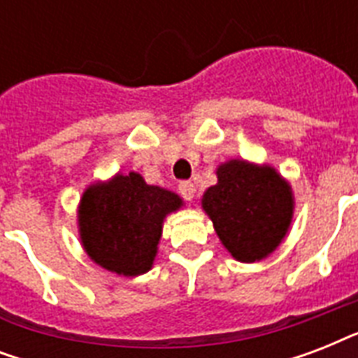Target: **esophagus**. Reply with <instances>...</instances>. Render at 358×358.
I'll return each mask as SVG.
<instances>
[{"label": "esophagus", "instance_id": "1", "mask_svg": "<svg viewBox=\"0 0 358 358\" xmlns=\"http://www.w3.org/2000/svg\"><path fill=\"white\" fill-rule=\"evenodd\" d=\"M178 191H180V195L184 196L185 201H191L193 196H195V184L193 182H180L178 185Z\"/></svg>", "mask_w": 358, "mask_h": 358}]
</instances>
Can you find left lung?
<instances>
[{"label":"left lung","mask_w":358,"mask_h":358,"mask_svg":"<svg viewBox=\"0 0 358 358\" xmlns=\"http://www.w3.org/2000/svg\"><path fill=\"white\" fill-rule=\"evenodd\" d=\"M202 208L229 252L239 262L271 255L288 232L294 213L289 185L271 167L232 159L217 171V184Z\"/></svg>","instance_id":"8db88e82"}]
</instances>
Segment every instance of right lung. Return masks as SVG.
<instances>
[{
  "instance_id": "right-lung-1",
  "label": "right lung",
  "mask_w": 358,
  "mask_h": 358,
  "mask_svg": "<svg viewBox=\"0 0 358 358\" xmlns=\"http://www.w3.org/2000/svg\"><path fill=\"white\" fill-rule=\"evenodd\" d=\"M182 206V199L143 176L119 174L108 184H94L80 204V234L87 255L98 266L124 277L152 267L165 215Z\"/></svg>"
}]
</instances>
